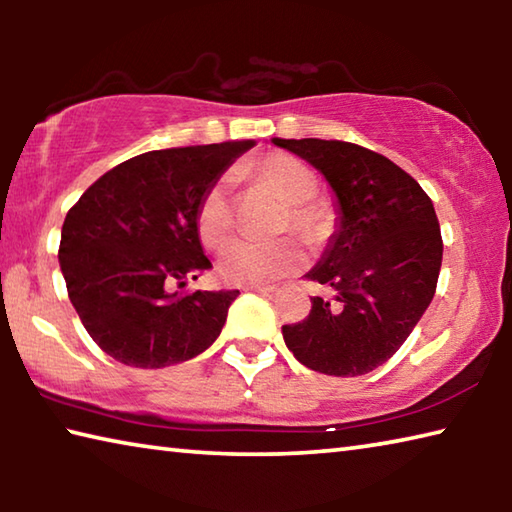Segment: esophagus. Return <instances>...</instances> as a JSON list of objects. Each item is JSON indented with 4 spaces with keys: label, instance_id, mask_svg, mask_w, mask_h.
Returning <instances> with one entry per match:
<instances>
[{
    "label": "esophagus",
    "instance_id": "34e87169",
    "mask_svg": "<svg viewBox=\"0 0 512 512\" xmlns=\"http://www.w3.org/2000/svg\"><path fill=\"white\" fill-rule=\"evenodd\" d=\"M246 291H255V293H273L275 287H266V284H248V287H244Z\"/></svg>",
    "mask_w": 512,
    "mask_h": 512
}]
</instances>
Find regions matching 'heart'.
Returning a JSON list of instances; mask_svg holds the SVG:
<instances>
[{
    "label": "heart",
    "mask_w": 512,
    "mask_h": 512,
    "mask_svg": "<svg viewBox=\"0 0 512 512\" xmlns=\"http://www.w3.org/2000/svg\"><path fill=\"white\" fill-rule=\"evenodd\" d=\"M257 180L287 201V214L282 216V228L309 241L320 244L334 230V212L323 201H316V173L305 162L284 153H273L250 167ZM196 230L207 248H219L232 230L230 180L221 178L207 189L196 212ZM305 264V253L291 239L257 244V241L235 239L221 250L219 275L230 284H268L282 280Z\"/></svg>",
    "instance_id": "obj_1"
}]
</instances>
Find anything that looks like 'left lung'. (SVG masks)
Instances as JSON below:
<instances>
[{
    "mask_svg": "<svg viewBox=\"0 0 512 512\" xmlns=\"http://www.w3.org/2000/svg\"><path fill=\"white\" fill-rule=\"evenodd\" d=\"M296 153L336 196V230L309 280L334 289L311 298L309 316L282 325L287 348L323 375L357 377L379 368L409 339L443 262L431 198L395 162L339 140H271Z\"/></svg>",
    "mask_w": 512,
    "mask_h": 512,
    "instance_id": "obj_1",
    "label": "left lung"
}]
</instances>
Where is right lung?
Instances as JSON below:
<instances>
[{
	"mask_svg": "<svg viewBox=\"0 0 512 512\" xmlns=\"http://www.w3.org/2000/svg\"><path fill=\"white\" fill-rule=\"evenodd\" d=\"M255 142L149 151L117 164L67 212L58 262L92 341L131 368L198 357L239 291H173L212 268L196 230L203 196Z\"/></svg>",
	"mask_w": 512,
	"mask_h": 512,
	"instance_id": "1",
	"label": "right lung"
}]
</instances>
